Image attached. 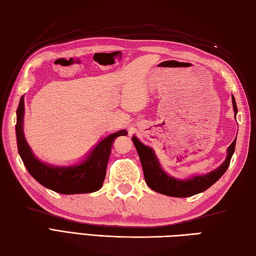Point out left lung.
Returning a JSON list of instances; mask_svg holds the SVG:
<instances>
[{"label":"left lung","mask_w":256,"mask_h":256,"mask_svg":"<svg viewBox=\"0 0 256 256\" xmlns=\"http://www.w3.org/2000/svg\"><path fill=\"white\" fill-rule=\"evenodd\" d=\"M232 103L233 108H234V116H236L238 108L236 99L233 96ZM132 140L140 156V164H142L143 167L145 182L148 184V187L150 189H153L156 192L178 198H186L190 197V196L202 192L218 180V179L226 172L228 167L230 165L231 157L233 153H234L236 143V138L229 148H228V155L226 160L222 162L216 170L206 174V175L202 176H194L192 178L180 180V179L168 176L167 174L162 170L160 162L157 160L153 150L148 148V146H145L143 143H140L136 136H133Z\"/></svg>","instance_id":"8db88e82"}]
</instances>
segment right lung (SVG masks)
I'll return each mask as SVG.
<instances>
[{
    "mask_svg": "<svg viewBox=\"0 0 256 256\" xmlns=\"http://www.w3.org/2000/svg\"><path fill=\"white\" fill-rule=\"evenodd\" d=\"M16 114L18 121L15 130L18 148L26 170L44 187L64 194H89L99 190L106 178V165L113 140L121 135H128L125 130L108 135L96 144L86 158L79 165L52 166L36 158L25 140L23 133L24 96L20 98Z\"/></svg>",
    "mask_w": 256,
    "mask_h": 256,
    "instance_id": "add662e5",
    "label": "right lung"
}]
</instances>
